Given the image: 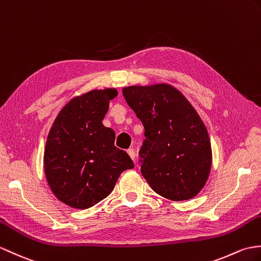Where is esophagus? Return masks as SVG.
Here are the masks:
<instances>
[{"label": "esophagus", "mask_w": 261, "mask_h": 261, "mask_svg": "<svg viewBox=\"0 0 261 261\" xmlns=\"http://www.w3.org/2000/svg\"><path fill=\"white\" fill-rule=\"evenodd\" d=\"M126 152H128V154L130 155V158H131L132 160H135V158H136V153H135V150H133L132 148H130V149H128V151H126Z\"/></svg>", "instance_id": "esophagus-1"}]
</instances>
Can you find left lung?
<instances>
[{"instance_id":"8db88e82","label":"left lung","mask_w":261,"mask_h":261,"mask_svg":"<svg viewBox=\"0 0 261 261\" xmlns=\"http://www.w3.org/2000/svg\"><path fill=\"white\" fill-rule=\"evenodd\" d=\"M144 126L141 173L152 190L173 201L197 196L210 173L211 144L199 114L169 84L122 90Z\"/></svg>"}]
</instances>
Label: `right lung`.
<instances>
[{
	"label": "right lung",
	"mask_w": 261,
	"mask_h": 261,
	"mask_svg": "<svg viewBox=\"0 0 261 261\" xmlns=\"http://www.w3.org/2000/svg\"><path fill=\"white\" fill-rule=\"evenodd\" d=\"M116 89L92 90L72 99L54 121L44 150L47 184L60 201L88 209L107 198L120 174L135 167L102 124Z\"/></svg>",
	"instance_id": "obj_1"
}]
</instances>
